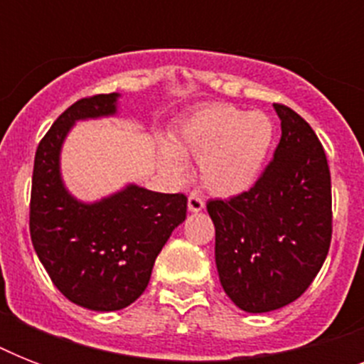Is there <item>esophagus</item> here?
Instances as JSON below:
<instances>
[{
    "label": "esophagus",
    "mask_w": 364,
    "mask_h": 364,
    "mask_svg": "<svg viewBox=\"0 0 364 364\" xmlns=\"http://www.w3.org/2000/svg\"><path fill=\"white\" fill-rule=\"evenodd\" d=\"M204 208V200L200 198L198 194H191V196H188V211H191V213H198V211H202Z\"/></svg>",
    "instance_id": "esophagus-1"
}]
</instances>
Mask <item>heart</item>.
Here are the masks:
<instances>
[{
	"mask_svg": "<svg viewBox=\"0 0 364 364\" xmlns=\"http://www.w3.org/2000/svg\"><path fill=\"white\" fill-rule=\"evenodd\" d=\"M274 122L260 111L210 104L185 119L160 147V166L171 181H183L181 159L198 160L200 185L213 196L234 198L255 187L274 143Z\"/></svg>",
	"mask_w": 364,
	"mask_h": 364,
	"instance_id": "heart-1",
	"label": "heart"
}]
</instances>
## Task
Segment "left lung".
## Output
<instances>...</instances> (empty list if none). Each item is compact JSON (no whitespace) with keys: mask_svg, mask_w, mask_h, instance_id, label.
<instances>
[{"mask_svg":"<svg viewBox=\"0 0 364 364\" xmlns=\"http://www.w3.org/2000/svg\"><path fill=\"white\" fill-rule=\"evenodd\" d=\"M282 139L274 160L247 193L210 200L215 264L240 310L264 314L291 304L327 259L333 213L331 171L311 126L274 104Z\"/></svg>","mask_w":364,"mask_h":364,"instance_id":"1","label":"left lung"}]
</instances>
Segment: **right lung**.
Returning <instances> with one entry per match:
<instances>
[{
    "label": "right lung",
    "instance_id": "1",
    "mask_svg": "<svg viewBox=\"0 0 364 364\" xmlns=\"http://www.w3.org/2000/svg\"><path fill=\"white\" fill-rule=\"evenodd\" d=\"M121 94L82 98L54 121L33 162L30 234L37 257L60 293L94 311L130 306L147 289L154 260L187 217L185 194L126 185L82 202L62 179L60 154L79 121L119 113Z\"/></svg>",
    "mask_w": 364,
    "mask_h": 364
}]
</instances>
